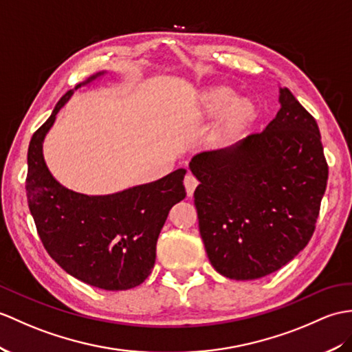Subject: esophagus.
<instances>
[{
  "label": "esophagus",
  "instance_id": "obj_1",
  "mask_svg": "<svg viewBox=\"0 0 352 352\" xmlns=\"http://www.w3.org/2000/svg\"><path fill=\"white\" fill-rule=\"evenodd\" d=\"M196 186H198V179H196L192 174H187V175L184 177V187H186L187 195L192 196L193 192H195V189H196Z\"/></svg>",
  "mask_w": 352,
  "mask_h": 352
}]
</instances>
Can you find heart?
I'll use <instances>...</instances> for the list:
<instances>
[{"instance_id": "1", "label": "heart", "mask_w": 352, "mask_h": 352, "mask_svg": "<svg viewBox=\"0 0 352 352\" xmlns=\"http://www.w3.org/2000/svg\"><path fill=\"white\" fill-rule=\"evenodd\" d=\"M193 120L219 117L216 136L230 139L246 132L258 117V106L250 97L236 96L230 87L217 85L202 89L187 113Z\"/></svg>"}]
</instances>
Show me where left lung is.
<instances>
[{
  "label": "left lung",
  "mask_w": 352,
  "mask_h": 352,
  "mask_svg": "<svg viewBox=\"0 0 352 352\" xmlns=\"http://www.w3.org/2000/svg\"><path fill=\"white\" fill-rule=\"evenodd\" d=\"M261 133L195 154V206L211 265L235 280L277 272L306 248L329 178L320 129L288 88Z\"/></svg>",
  "instance_id": "left-lung-1"
}]
</instances>
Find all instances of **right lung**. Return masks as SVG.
Here are the masks:
<instances>
[{
    "instance_id": "right-lung-1",
    "label": "right lung",
    "mask_w": 352,
    "mask_h": 352,
    "mask_svg": "<svg viewBox=\"0 0 352 352\" xmlns=\"http://www.w3.org/2000/svg\"><path fill=\"white\" fill-rule=\"evenodd\" d=\"M69 89L28 146L27 198L45 249L65 273L91 287L124 291L141 285L156 261V243L169 210L186 198L179 168L156 182L109 195H84L63 186L49 170L43 142L56 113L80 87Z\"/></svg>"
}]
</instances>
